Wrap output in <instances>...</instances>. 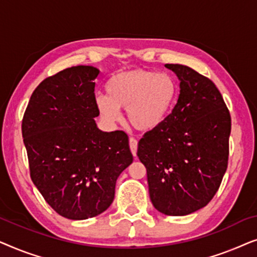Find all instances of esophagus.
I'll use <instances>...</instances> for the list:
<instances>
[{"mask_svg":"<svg viewBox=\"0 0 257 257\" xmlns=\"http://www.w3.org/2000/svg\"><path fill=\"white\" fill-rule=\"evenodd\" d=\"M130 149L133 156H137V150H138V142L135 138H130Z\"/></svg>","mask_w":257,"mask_h":257,"instance_id":"34e87169","label":"esophagus"}]
</instances>
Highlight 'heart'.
Wrapping results in <instances>:
<instances>
[{
    "label": "heart",
    "instance_id": "1",
    "mask_svg": "<svg viewBox=\"0 0 257 257\" xmlns=\"http://www.w3.org/2000/svg\"><path fill=\"white\" fill-rule=\"evenodd\" d=\"M107 94H96L94 104L107 124L120 119V110L132 127L151 132L160 127L173 110L178 96L175 79L168 73L133 69L112 76L106 83Z\"/></svg>",
    "mask_w": 257,
    "mask_h": 257
}]
</instances>
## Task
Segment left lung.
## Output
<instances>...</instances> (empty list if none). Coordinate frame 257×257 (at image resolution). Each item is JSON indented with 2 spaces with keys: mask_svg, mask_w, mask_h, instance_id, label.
Masks as SVG:
<instances>
[{
  "mask_svg": "<svg viewBox=\"0 0 257 257\" xmlns=\"http://www.w3.org/2000/svg\"><path fill=\"white\" fill-rule=\"evenodd\" d=\"M180 93L160 127L138 144L147 171L150 199L165 215L184 216L205 207L220 187L229 153L230 114L212 80L181 64Z\"/></svg>",
  "mask_w": 257,
  "mask_h": 257,
  "instance_id": "1",
  "label": "left lung"
}]
</instances>
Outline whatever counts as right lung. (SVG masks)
I'll use <instances>...</instances> for the list:
<instances>
[{"label": "right lung", "instance_id": "right-lung-1", "mask_svg": "<svg viewBox=\"0 0 257 257\" xmlns=\"http://www.w3.org/2000/svg\"><path fill=\"white\" fill-rule=\"evenodd\" d=\"M98 75L94 66L77 65L48 77L31 94L22 121L31 180L70 220L105 212L115 181L133 161L127 135L101 131L94 120Z\"/></svg>", "mask_w": 257, "mask_h": 257}]
</instances>
